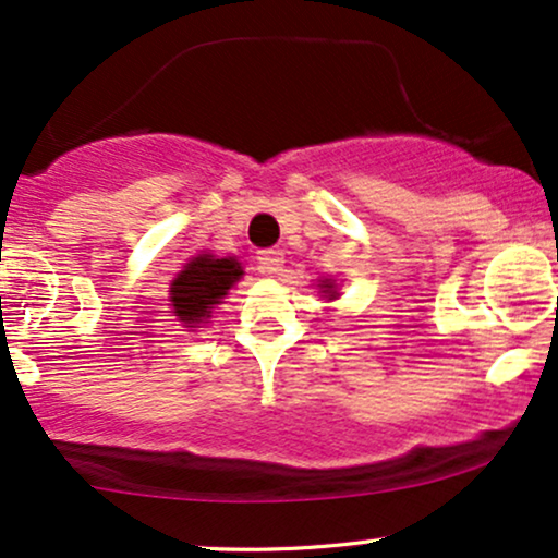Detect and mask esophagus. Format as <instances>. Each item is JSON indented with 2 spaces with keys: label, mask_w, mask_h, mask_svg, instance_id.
Returning <instances> with one entry per match:
<instances>
[{
  "label": "esophagus",
  "mask_w": 558,
  "mask_h": 558,
  "mask_svg": "<svg viewBox=\"0 0 558 558\" xmlns=\"http://www.w3.org/2000/svg\"><path fill=\"white\" fill-rule=\"evenodd\" d=\"M257 259H259V265L265 267L267 272H278L280 267H283V250H278V246H270V250H263V252H257Z\"/></svg>",
  "instance_id": "1"
}]
</instances>
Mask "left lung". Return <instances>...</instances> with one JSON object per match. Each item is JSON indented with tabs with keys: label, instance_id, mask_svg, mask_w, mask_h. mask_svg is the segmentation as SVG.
Masks as SVG:
<instances>
[{
	"label": "left lung",
	"instance_id": "obj_1",
	"mask_svg": "<svg viewBox=\"0 0 558 558\" xmlns=\"http://www.w3.org/2000/svg\"><path fill=\"white\" fill-rule=\"evenodd\" d=\"M324 293H329V295H335V291H331V283H324Z\"/></svg>",
	"mask_w": 558,
	"mask_h": 558
}]
</instances>
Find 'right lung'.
Wrapping results in <instances>:
<instances>
[{
  "label": "right lung",
  "instance_id": "add662e5",
  "mask_svg": "<svg viewBox=\"0 0 558 558\" xmlns=\"http://www.w3.org/2000/svg\"><path fill=\"white\" fill-rule=\"evenodd\" d=\"M242 275L244 270L236 259H214L210 255L195 257L172 280L169 301L174 306V316H180V322H185L187 327L208 319L210 308L221 303Z\"/></svg>",
  "mask_w": 558,
  "mask_h": 558
}]
</instances>
